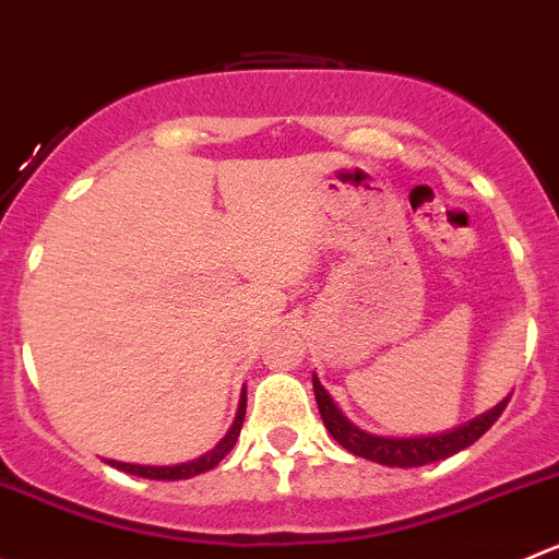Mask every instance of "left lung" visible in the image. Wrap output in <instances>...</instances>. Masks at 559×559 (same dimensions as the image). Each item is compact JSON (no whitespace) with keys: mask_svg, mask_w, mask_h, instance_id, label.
Masks as SVG:
<instances>
[{"mask_svg":"<svg viewBox=\"0 0 559 559\" xmlns=\"http://www.w3.org/2000/svg\"><path fill=\"white\" fill-rule=\"evenodd\" d=\"M313 395H317L319 415L324 420V429L330 431L335 442L341 448H346L355 456L368 459V462L384 464V467H424V464L442 462V459L453 456V453L464 451V448L473 445L475 440L486 435V431L495 426L497 417L502 415V409L508 406V401H500L495 409L484 412L480 417L469 420V424L459 426V429L445 431V435H431V437H377L368 435V431L357 429L355 424H349L344 415H341L338 406L333 404V399L328 395V390L322 388V382L313 373Z\"/></svg>","mask_w":559,"mask_h":559,"instance_id":"obj_1","label":"left lung"}]
</instances>
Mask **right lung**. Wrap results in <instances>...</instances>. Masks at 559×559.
Listing matches in <instances>:
<instances>
[{
    "instance_id": "right-lung-1",
    "label": "right lung",
    "mask_w": 559,
    "mask_h": 559,
    "mask_svg": "<svg viewBox=\"0 0 559 559\" xmlns=\"http://www.w3.org/2000/svg\"><path fill=\"white\" fill-rule=\"evenodd\" d=\"M242 420H246V390H242V399H240V409H237V417H235V426L229 429V435L224 437V440L218 442V445L213 448L210 453H204L202 459H197V462H186V464H175V467H142V464H124V462H108L111 467L122 469V473L128 475H139V478H150V480H186V478H193V475H202L207 473V469H213L215 464L221 462V459L226 456V453L235 448L237 437H240V429H242Z\"/></svg>"
}]
</instances>
